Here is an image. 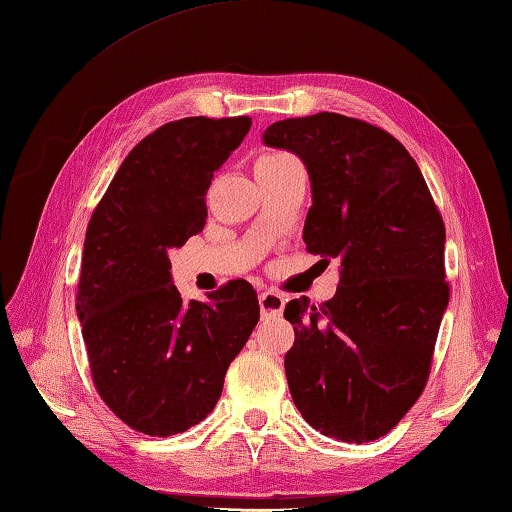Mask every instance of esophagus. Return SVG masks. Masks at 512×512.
Instances as JSON below:
<instances>
[{"mask_svg":"<svg viewBox=\"0 0 512 512\" xmlns=\"http://www.w3.org/2000/svg\"><path fill=\"white\" fill-rule=\"evenodd\" d=\"M286 308V299L279 292L266 290L259 295V310H262V317L270 319V317H281V312Z\"/></svg>","mask_w":512,"mask_h":512,"instance_id":"34e87169","label":"esophagus"}]
</instances>
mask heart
Segmentation results:
<instances>
[{
	"instance_id": "b5f03b06",
	"label": "heart",
	"mask_w": 512,
	"mask_h": 512,
	"mask_svg": "<svg viewBox=\"0 0 512 512\" xmlns=\"http://www.w3.org/2000/svg\"><path fill=\"white\" fill-rule=\"evenodd\" d=\"M290 156L286 154H268V156H262L257 162V167H266V165H273V162H279V160H286Z\"/></svg>"
}]
</instances>
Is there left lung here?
<instances>
[{
    "mask_svg": "<svg viewBox=\"0 0 512 512\" xmlns=\"http://www.w3.org/2000/svg\"><path fill=\"white\" fill-rule=\"evenodd\" d=\"M262 140L303 160L312 189L303 242L339 259L330 301L286 306L292 400L323 436L376 440L429 378L449 306L444 222L416 160L385 129L321 112L273 123Z\"/></svg>",
    "mask_w": 512,
    "mask_h": 512,
    "instance_id": "obj_1",
    "label": "left lung"
}]
</instances>
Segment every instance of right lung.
I'll return each mask as SVG.
<instances>
[{
  "label": "right lung",
  "mask_w": 512,
  "mask_h": 512,
  "mask_svg": "<svg viewBox=\"0 0 512 512\" xmlns=\"http://www.w3.org/2000/svg\"><path fill=\"white\" fill-rule=\"evenodd\" d=\"M248 116L180 118L123 160L85 233L76 314L105 405L145 436L204 420L259 321L253 286L182 301L169 250L206 224L213 173L242 145Z\"/></svg>",
  "instance_id": "1"
}]
</instances>
